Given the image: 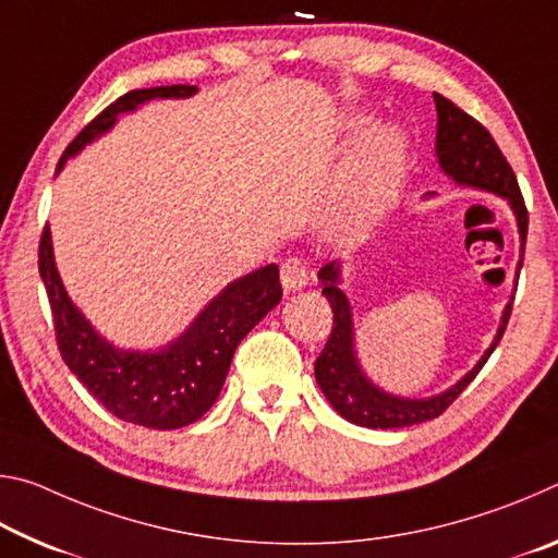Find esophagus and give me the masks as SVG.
Segmentation results:
<instances>
[{"label": "esophagus", "instance_id": "obj_1", "mask_svg": "<svg viewBox=\"0 0 558 558\" xmlns=\"http://www.w3.org/2000/svg\"><path fill=\"white\" fill-rule=\"evenodd\" d=\"M310 268L300 258H288L280 266V282L286 292H298L307 286Z\"/></svg>", "mask_w": 558, "mask_h": 558}]
</instances>
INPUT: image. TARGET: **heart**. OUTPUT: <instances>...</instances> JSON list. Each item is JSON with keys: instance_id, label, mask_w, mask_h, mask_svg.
Listing matches in <instances>:
<instances>
[{"instance_id": "obj_1", "label": "heart", "mask_w": 558, "mask_h": 558, "mask_svg": "<svg viewBox=\"0 0 558 558\" xmlns=\"http://www.w3.org/2000/svg\"><path fill=\"white\" fill-rule=\"evenodd\" d=\"M366 118L347 116V137L364 130ZM409 140L393 125H379L359 140L349 159L342 196L332 216V229L344 239H356L381 219L399 194Z\"/></svg>"}]
</instances>
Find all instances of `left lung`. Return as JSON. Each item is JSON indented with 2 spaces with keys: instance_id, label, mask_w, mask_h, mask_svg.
Segmentation results:
<instances>
[{
  "instance_id": "1",
  "label": "left lung",
  "mask_w": 558,
  "mask_h": 558,
  "mask_svg": "<svg viewBox=\"0 0 558 558\" xmlns=\"http://www.w3.org/2000/svg\"><path fill=\"white\" fill-rule=\"evenodd\" d=\"M438 110V132H436V155L452 182L460 186L483 189V192H493L509 202L517 216L519 229V243H522V258L526 245V229H529V214L519 192L517 177L512 167L502 155V149L489 135L487 128L480 125L475 118H470L465 110H460L456 102L442 98L440 93H433ZM522 270V260L517 263V276ZM319 280H323V295L329 300L335 313L332 335H329L323 354L315 362V379L319 389L332 403V409L347 418L349 423L364 428H405L415 426V423L438 418V415L448 409V405L465 391V386L475 379L477 372L483 369L489 354L502 339L507 329V319L512 315V302H507L502 323H499L497 337L493 339L487 352L480 356V362L462 376L458 384L442 393L428 396V399H403V396H393L376 386L369 376L362 372L359 359L354 352V323H352V305L342 290H339V263L332 260L319 270Z\"/></svg>"
}]
</instances>
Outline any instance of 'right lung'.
Instances as JSON below:
<instances>
[{"instance_id":"right-lung-1","label":"right lung","mask_w":558,"mask_h":558,"mask_svg":"<svg viewBox=\"0 0 558 558\" xmlns=\"http://www.w3.org/2000/svg\"><path fill=\"white\" fill-rule=\"evenodd\" d=\"M196 90V86H157L125 93L81 130L65 147L56 172L116 125L118 116L157 98H189ZM39 272L49 295L59 352L75 379L120 421L155 430L184 428L211 409L229 374L235 347L282 298L278 266L270 263L229 282L167 347L132 352L100 337L73 305L56 270L49 226L39 243Z\"/></svg>"}]
</instances>
